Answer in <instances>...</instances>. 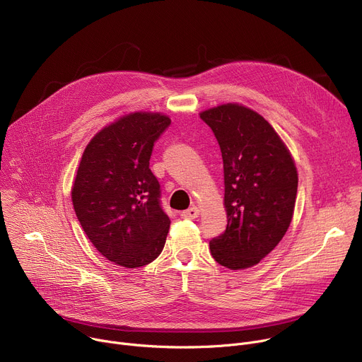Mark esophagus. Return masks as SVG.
<instances>
[{
  "label": "esophagus",
  "instance_id": "esophagus-1",
  "mask_svg": "<svg viewBox=\"0 0 362 362\" xmlns=\"http://www.w3.org/2000/svg\"><path fill=\"white\" fill-rule=\"evenodd\" d=\"M180 215H182V218H186V220H194V218H197V216L199 215V209H198L197 206H190L189 209L183 211Z\"/></svg>",
  "mask_w": 362,
  "mask_h": 362
}]
</instances>
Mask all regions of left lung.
<instances>
[{"instance_id": "left-lung-1", "label": "left lung", "mask_w": 362, "mask_h": 362, "mask_svg": "<svg viewBox=\"0 0 362 362\" xmlns=\"http://www.w3.org/2000/svg\"><path fill=\"white\" fill-rule=\"evenodd\" d=\"M224 164L227 227L209 242L216 263L245 269L269 255L294 214L298 175L275 129L259 113L223 105L201 113Z\"/></svg>"}]
</instances>
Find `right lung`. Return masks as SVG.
I'll return each instance as SVG.
<instances>
[{
	"instance_id": "obj_1",
	"label": "right lung",
	"mask_w": 362,
	"mask_h": 362,
	"mask_svg": "<svg viewBox=\"0 0 362 362\" xmlns=\"http://www.w3.org/2000/svg\"><path fill=\"white\" fill-rule=\"evenodd\" d=\"M168 127L164 115L131 113L102 129L81 157L72 205L94 247L120 267L148 264L164 247L170 220L150 158Z\"/></svg>"
}]
</instances>
